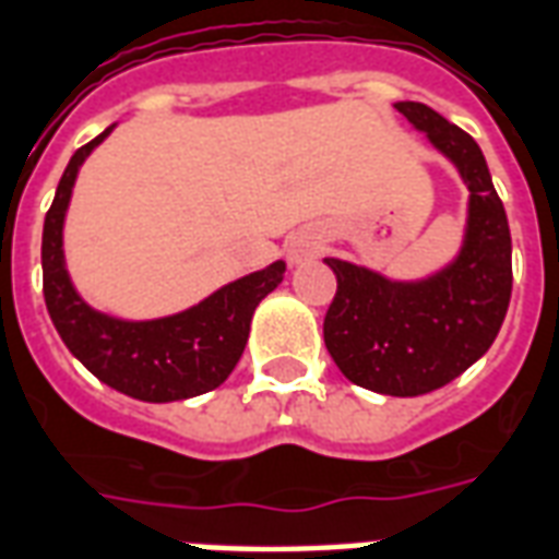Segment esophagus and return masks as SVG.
<instances>
[{"label":"esophagus","instance_id":"1","mask_svg":"<svg viewBox=\"0 0 559 559\" xmlns=\"http://www.w3.org/2000/svg\"><path fill=\"white\" fill-rule=\"evenodd\" d=\"M319 249H322V246H319L317 234L301 231V234H296V237H289V240H287V261L289 263H305V261H310V258H317Z\"/></svg>","mask_w":559,"mask_h":559}]
</instances>
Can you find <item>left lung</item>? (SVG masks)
Instances as JSON below:
<instances>
[{"instance_id":"obj_1","label":"left lung","mask_w":559,"mask_h":559,"mask_svg":"<svg viewBox=\"0 0 559 559\" xmlns=\"http://www.w3.org/2000/svg\"><path fill=\"white\" fill-rule=\"evenodd\" d=\"M395 108L463 178V242L445 266L413 281L325 258L336 275V296L322 331L328 355L348 381L411 399L440 390L487 355L510 305L513 246L478 143L421 102H399Z\"/></svg>"}]
</instances>
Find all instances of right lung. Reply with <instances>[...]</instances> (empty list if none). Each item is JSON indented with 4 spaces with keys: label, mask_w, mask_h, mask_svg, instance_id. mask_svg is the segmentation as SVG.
Here are the masks:
<instances>
[{
    "label": "right lung",
    "mask_w": 559,
    "mask_h": 559,
    "mask_svg": "<svg viewBox=\"0 0 559 559\" xmlns=\"http://www.w3.org/2000/svg\"><path fill=\"white\" fill-rule=\"evenodd\" d=\"M114 126L81 146L63 169L55 202L43 223V298L63 346L102 383L140 402H185L211 393L240 360L254 310L278 287L287 263L275 261L258 272L213 289L199 305L157 319H119L81 298L67 270L63 223L81 164L108 138Z\"/></svg>",
    "instance_id": "1"
}]
</instances>
